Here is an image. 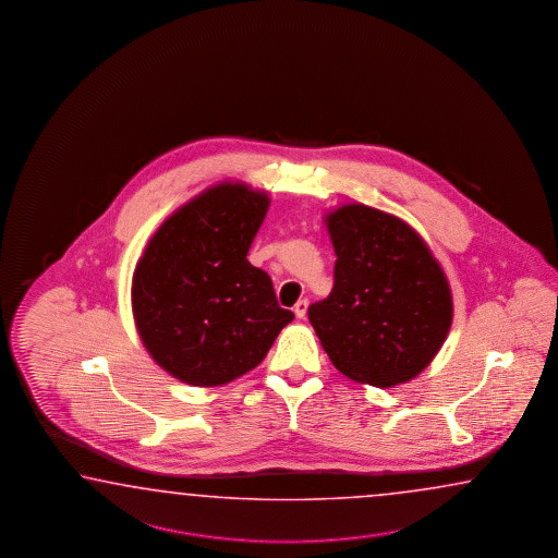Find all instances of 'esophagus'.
<instances>
[{"mask_svg":"<svg viewBox=\"0 0 558 558\" xmlns=\"http://www.w3.org/2000/svg\"><path fill=\"white\" fill-rule=\"evenodd\" d=\"M306 306H308V301H306V299H301V301H296V305L293 306V311H295L296 317H299V318L305 317Z\"/></svg>","mask_w":558,"mask_h":558,"instance_id":"1","label":"esophagus"}]
</instances>
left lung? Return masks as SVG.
I'll return each mask as SVG.
<instances>
[{
  "label": "left lung",
  "mask_w": 558,
  "mask_h": 558,
  "mask_svg": "<svg viewBox=\"0 0 558 558\" xmlns=\"http://www.w3.org/2000/svg\"><path fill=\"white\" fill-rule=\"evenodd\" d=\"M335 284L308 306L328 359L350 380L392 388L415 378L448 337L453 301L426 241L380 209L347 204L327 214Z\"/></svg>",
  "instance_id": "left-lung-1"
}]
</instances>
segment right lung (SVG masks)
Segmentation results:
<instances>
[{
  "label": "right lung",
  "mask_w": 558,
  "mask_h": 558,
  "mask_svg": "<svg viewBox=\"0 0 558 558\" xmlns=\"http://www.w3.org/2000/svg\"><path fill=\"white\" fill-rule=\"evenodd\" d=\"M269 196L221 182L175 209L132 277V313L154 362L182 383L221 386L253 371L295 315L247 262Z\"/></svg>",
  "instance_id": "right-lung-1"
}]
</instances>
